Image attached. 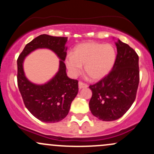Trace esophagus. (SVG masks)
I'll return each mask as SVG.
<instances>
[{
	"label": "esophagus",
	"instance_id": "obj_1",
	"mask_svg": "<svg viewBox=\"0 0 154 154\" xmlns=\"http://www.w3.org/2000/svg\"><path fill=\"white\" fill-rule=\"evenodd\" d=\"M78 85H79V88H80V89H81V88H87V87H88V85L86 84V83H83V82H79Z\"/></svg>",
	"mask_w": 154,
	"mask_h": 154
}]
</instances>
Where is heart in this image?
Returning a JSON list of instances; mask_svg holds the SVG:
<instances>
[{
  "label": "heart",
  "mask_w": 154,
  "mask_h": 154,
  "mask_svg": "<svg viewBox=\"0 0 154 154\" xmlns=\"http://www.w3.org/2000/svg\"><path fill=\"white\" fill-rule=\"evenodd\" d=\"M116 60V51L112 45L84 42L74 48L73 55L66 57V64L74 76L81 73L82 66L84 65L85 72L89 78L98 80L111 71Z\"/></svg>",
  "instance_id": "b5f03b06"
}]
</instances>
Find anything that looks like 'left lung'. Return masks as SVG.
<instances>
[{
  "mask_svg": "<svg viewBox=\"0 0 154 154\" xmlns=\"http://www.w3.org/2000/svg\"><path fill=\"white\" fill-rule=\"evenodd\" d=\"M117 56L109 74L89 86L92 96L89 108L94 116L104 122L124 116L136 99L139 83V56L127 44L118 39Z\"/></svg>",
  "mask_w": 154,
  "mask_h": 154,
  "instance_id": "obj_1",
  "label": "left lung"
}]
</instances>
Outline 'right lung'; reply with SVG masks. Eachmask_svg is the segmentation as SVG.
I'll list each match as a JSON object with an SVG mask.
<instances>
[{
  "label": "right lung",
  "instance_id": "add662e5",
  "mask_svg": "<svg viewBox=\"0 0 154 154\" xmlns=\"http://www.w3.org/2000/svg\"><path fill=\"white\" fill-rule=\"evenodd\" d=\"M67 37H57L42 34L26 45L17 60L18 86L24 105L29 112L45 123H56L67 116L73 101L78 93V81L70 79L64 63L67 54ZM46 48L55 52L60 59L57 74L44 85H35L26 77L24 59L31 52Z\"/></svg>",
  "mask_w": 154,
  "mask_h": 154
}]
</instances>
